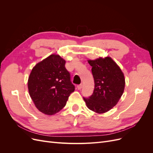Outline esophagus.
Instances as JSON below:
<instances>
[{"label":"esophagus","instance_id":"obj_1","mask_svg":"<svg viewBox=\"0 0 153 153\" xmlns=\"http://www.w3.org/2000/svg\"><path fill=\"white\" fill-rule=\"evenodd\" d=\"M77 88L78 90H80L82 88V84H80V85H77Z\"/></svg>","mask_w":153,"mask_h":153}]
</instances>
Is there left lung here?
<instances>
[{"label": "left lung", "instance_id": "left-lung-1", "mask_svg": "<svg viewBox=\"0 0 153 153\" xmlns=\"http://www.w3.org/2000/svg\"><path fill=\"white\" fill-rule=\"evenodd\" d=\"M88 62L92 66L94 89L89 98H83L91 110L103 114L115 106L123 95L125 86L124 74L109 57L89 60Z\"/></svg>", "mask_w": 153, "mask_h": 153}]
</instances>
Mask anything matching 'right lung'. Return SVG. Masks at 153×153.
<instances>
[{
  "label": "right lung",
  "instance_id": "add662e5",
  "mask_svg": "<svg viewBox=\"0 0 153 153\" xmlns=\"http://www.w3.org/2000/svg\"><path fill=\"white\" fill-rule=\"evenodd\" d=\"M65 63L59 55L52 54L32 69L28 80L29 94L37 108L45 114L59 112L75 91Z\"/></svg>",
  "mask_w": 153,
  "mask_h": 153
}]
</instances>
